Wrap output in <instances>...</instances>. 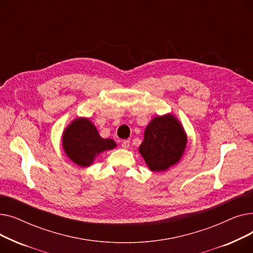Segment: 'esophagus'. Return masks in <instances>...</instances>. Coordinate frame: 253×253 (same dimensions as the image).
<instances>
[{
    "label": "esophagus",
    "mask_w": 253,
    "mask_h": 253,
    "mask_svg": "<svg viewBox=\"0 0 253 253\" xmlns=\"http://www.w3.org/2000/svg\"><path fill=\"white\" fill-rule=\"evenodd\" d=\"M130 147V140L126 139V140H123L122 141V148L125 149V150H128Z\"/></svg>",
    "instance_id": "1"
}]
</instances>
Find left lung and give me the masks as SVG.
Listing matches in <instances>:
<instances>
[{
	"instance_id": "1",
	"label": "left lung",
	"mask_w": 253,
	"mask_h": 253,
	"mask_svg": "<svg viewBox=\"0 0 253 253\" xmlns=\"http://www.w3.org/2000/svg\"><path fill=\"white\" fill-rule=\"evenodd\" d=\"M188 143V135L176 116H156L145 127L138 152L153 172H162L177 164Z\"/></svg>"
}]
</instances>
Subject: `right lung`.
<instances>
[{
    "mask_svg": "<svg viewBox=\"0 0 253 253\" xmlns=\"http://www.w3.org/2000/svg\"><path fill=\"white\" fill-rule=\"evenodd\" d=\"M62 150L77 166L87 168L98 155L117 147L115 140L102 138L96 126L86 117H79L66 126L61 136Z\"/></svg>",
    "mask_w": 253,
    "mask_h": 253,
    "instance_id": "obj_1",
    "label": "right lung"
}]
</instances>
